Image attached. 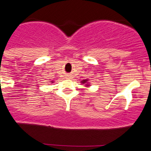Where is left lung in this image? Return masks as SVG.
Here are the masks:
<instances>
[{
	"mask_svg": "<svg viewBox=\"0 0 151 151\" xmlns=\"http://www.w3.org/2000/svg\"><path fill=\"white\" fill-rule=\"evenodd\" d=\"M87 81H88V80H82V81H81V83H82L83 84L86 83V86H88V84H87Z\"/></svg>",
	"mask_w": 151,
	"mask_h": 151,
	"instance_id": "8db88e82",
	"label": "left lung"
}]
</instances>
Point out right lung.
<instances>
[{
	"mask_svg": "<svg viewBox=\"0 0 151 151\" xmlns=\"http://www.w3.org/2000/svg\"><path fill=\"white\" fill-rule=\"evenodd\" d=\"M51 83H53V82H52V81H51Z\"/></svg>",
	"mask_w": 151,
	"mask_h": 151,
	"instance_id": "1",
	"label": "right lung"
}]
</instances>
